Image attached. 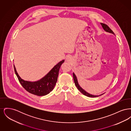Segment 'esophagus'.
Masks as SVG:
<instances>
[{"label": "esophagus", "mask_w": 131, "mask_h": 131, "mask_svg": "<svg viewBox=\"0 0 131 131\" xmlns=\"http://www.w3.org/2000/svg\"><path fill=\"white\" fill-rule=\"evenodd\" d=\"M66 61H68V62H69L70 61V57H67L66 58Z\"/></svg>", "instance_id": "obj_1"}]
</instances>
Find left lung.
Segmentation results:
<instances>
[{
	"label": "left lung",
	"instance_id": "8db88e82",
	"mask_svg": "<svg viewBox=\"0 0 131 131\" xmlns=\"http://www.w3.org/2000/svg\"><path fill=\"white\" fill-rule=\"evenodd\" d=\"M101 25L102 26V27L105 30V31L107 32H109L110 33H112L113 34H114V32L112 31V30L107 25H106V24H103V23H101ZM73 78H74V81L75 85L76 87H77V88L78 89V90L81 92V93L83 94V95L86 96L87 97H98L99 96L102 95L103 94H101V95H92V94L88 93V92H87L86 91H85L84 89H83L80 86V85H79V82L78 81L76 75H75V74L74 73H73Z\"/></svg>",
	"mask_w": 131,
	"mask_h": 131
}]
</instances>
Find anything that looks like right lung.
Here are the masks:
<instances>
[{
	"label": "right lung",
	"mask_w": 131,
	"mask_h": 131,
	"mask_svg": "<svg viewBox=\"0 0 131 131\" xmlns=\"http://www.w3.org/2000/svg\"><path fill=\"white\" fill-rule=\"evenodd\" d=\"M64 60L57 63L50 72L40 80L36 81H29L23 80L18 75L14 65L16 75L21 85L25 90L30 93L37 96H45L53 89L57 81L59 71Z\"/></svg>",
	"instance_id": "add662e5"
}]
</instances>
